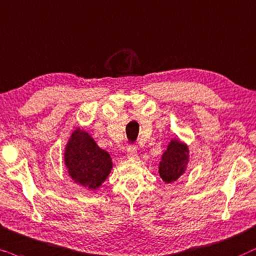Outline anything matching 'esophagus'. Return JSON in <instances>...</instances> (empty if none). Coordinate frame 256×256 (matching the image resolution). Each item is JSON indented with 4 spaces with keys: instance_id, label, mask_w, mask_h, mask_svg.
Masks as SVG:
<instances>
[{
    "instance_id": "obj_1",
    "label": "esophagus",
    "mask_w": 256,
    "mask_h": 256,
    "mask_svg": "<svg viewBox=\"0 0 256 256\" xmlns=\"http://www.w3.org/2000/svg\"><path fill=\"white\" fill-rule=\"evenodd\" d=\"M126 154H128V158H130V159L138 158V153H137V148H136V146H134V145L128 146Z\"/></svg>"
}]
</instances>
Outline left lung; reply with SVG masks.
<instances>
[{
  "label": "left lung",
  "instance_id": "obj_1",
  "mask_svg": "<svg viewBox=\"0 0 256 256\" xmlns=\"http://www.w3.org/2000/svg\"><path fill=\"white\" fill-rule=\"evenodd\" d=\"M188 162V148L178 139H173L164 152L159 164V174L165 182H176L185 172Z\"/></svg>",
  "mask_w": 256,
  "mask_h": 256
}]
</instances>
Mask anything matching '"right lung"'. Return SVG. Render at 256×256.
<instances>
[{"mask_svg":"<svg viewBox=\"0 0 256 256\" xmlns=\"http://www.w3.org/2000/svg\"><path fill=\"white\" fill-rule=\"evenodd\" d=\"M64 160L74 182L88 190H97L111 172L110 154L98 148L85 131L76 130L68 142Z\"/></svg>","mask_w":256,"mask_h":256,"instance_id":"1","label":"right lung"}]
</instances>
